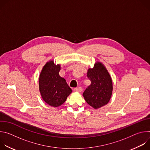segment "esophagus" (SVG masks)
<instances>
[{"instance_id":"1","label":"esophagus","mask_w":150,"mask_h":150,"mask_svg":"<svg viewBox=\"0 0 150 150\" xmlns=\"http://www.w3.org/2000/svg\"><path fill=\"white\" fill-rule=\"evenodd\" d=\"M82 88L81 87H78V88H75V89H74V91H75V92H78V93H81V91H82Z\"/></svg>"}]
</instances>
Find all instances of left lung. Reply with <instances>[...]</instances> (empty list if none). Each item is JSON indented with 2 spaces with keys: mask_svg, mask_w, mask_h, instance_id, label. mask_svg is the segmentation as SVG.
I'll use <instances>...</instances> for the list:
<instances>
[{
  "mask_svg": "<svg viewBox=\"0 0 150 150\" xmlns=\"http://www.w3.org/2000/svg\"><path fill=\"white\" fill-rule=\"evenodd\" d=\"M87 77L91 84L83 92V96L90 105L98 109L108 104L111 98L113 88L112 79L100 62H96L93 68L88 69Z\"/></svg>",
  "mask_w": 150,
  "mask_h": 150,
  "instance_id": "left-lung-1",
  "label": "left lung"
}]
</instances>
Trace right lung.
<instances>
[{"label":"right lung","instance_id":"1","mask_svg":"<svg viewBox=\"0 0 150 150\" xmlns=\"http://www.w3.org/2000/svg\"><path fill=\"white\" fill-rule=\"evenodd\" d=\"M60 64L49 60L42 67L39 76V91L47 104L57 108L65 102L72 93L66 80L60 76Z\"/></svg>","mask_w":150,"mask_h":150}]
</instances>
